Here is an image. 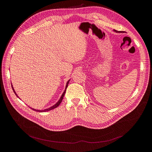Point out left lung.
I'll list each match as a JSON object with an SVG mask.
<instances>
[{
    "mask_svg": "<svg viewBox=\"0 0 152 152\" xmlns=\"http://www.w3.org/2000/svg\"><path fill=\"white\" fill-rule=\"evenodd\" d=\"M113 31H116V32H121V31H117V30H114Z\"/></svg>",
    "mask_w": 152,
    "mask_h": 152,
    "instance_id": "obj_1",
    "label": "left lung"
}]
</instances>
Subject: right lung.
<instances>
[{
    "instance_id": "right-lung-1",
    "label": "right lung",
    "mask_w": 152,
    "mask_h": 152,
    "mask_svg": "<svg viewBox=\"0 0 152 152\" xmlns=\"http://www.w3.org/2000/svg\"><path fill=\"white\" fill-rule=\"evenodd\" d=\"M69 81H70V80H68V82H66V87H65V91H64V92H63V93L62 94V95H61V98H60V99H59V101L58 102L55 104H54L53 106H52L51 107H50V108H47V109H45V110H35V109H34V108H31L32 110H35V111H36V112H48V111H49V110H53V109H54V108H56V107H58V106L60 104V103H61V102H62V100H63V97H64V96H65V93H66V88H67V87H68V83H69ZM11 86H12V90H13V91H14V93H15V94L16 95V96L18 98H19V96H18V95H17V94L16 93V92H15V89H14V88H13V87H12V85L11 84Z\"/></svg>"
}]
</instances>
